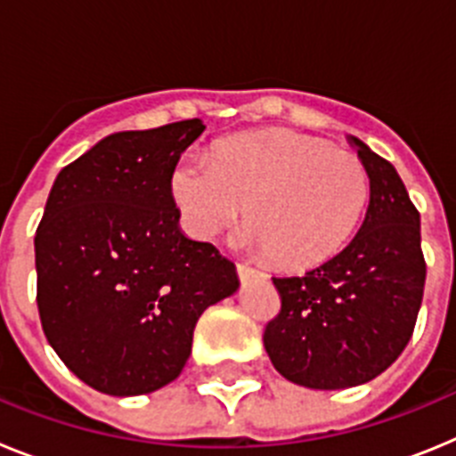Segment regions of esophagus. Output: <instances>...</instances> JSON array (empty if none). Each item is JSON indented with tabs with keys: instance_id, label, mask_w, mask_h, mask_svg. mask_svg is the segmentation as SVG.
<instances>
[{
	"instance_id": "34e87169",
	"label": "esophagus",
	"mask_w": 456,
	"mask_h": 456,
	"mask_svg": "<svg viewBox=\"0 0 456 456\" xmlns=\"http://www.w3.org/2000/svg\"><path fill=\"white\" fill-rule=\"evenodd\" d=\"M237 276H240L241 281H251V278H263L265 272H260V269L256 267H248V265H237Z\"/></svg>"
}]
</instances>
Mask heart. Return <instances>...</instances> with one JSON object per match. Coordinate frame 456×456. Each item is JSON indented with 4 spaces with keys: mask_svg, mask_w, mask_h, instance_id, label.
<instances>
[{
    "mask_svg": "<svg viewBox=\"0 0 456 456\" xmlns=\"http://www.w3.org/2000/svg\"><path fill=\"white\" fill-rule=\"evenodd\" d=\"M171 199L193 240H212L247 208L241 247L285 269H308L352 240L368 208L370 178L352 152L273 130L224 141L212 159H180Z\"/></svg>",
    "mask_w": 456,
    "mask_h": 456,
    "instance_id": "1",
    "label": "heart"
}]
</instances>
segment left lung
Masks as SVG:
<instances>
[{
	"instance_id": "8db88e82",
	"label": "left lung",
	"mask_w": 456,
	"mask_h": 456,
	"mask_svg": "<svg viewBox=\"0 0 456 456\" xmlns=\"http://www.w3.org/2000/svg\"><path fill=\"white\" fill-rule=\"evenodd\" d=\"M349 143L370 178L363 225L320 267L272 278L281 313L263 336L273 368L315 390L352 388L390 368L411 340L425 289L420 212L393 164L356 136Z\"/></svg>"
}]
</instances>
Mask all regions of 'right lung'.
Wrapping results in <instances>:
<instances>
[{
	"label": "right lung",
	"instance_id": "right-lung-1",
	"mask_svg": "<svg viewBox=\"0 0 456 456\" xmlns=\"http://www.w3.org/2000/svg\"><path fill=\"white\" fill-rule=\"evenodd\" d=\"M199 118L104 136L61 168L36 231V301L47 342L100 393L178 379L193 326L237 288L235 265L180 231L171 173Z\"/></svg>",
	"mask_w": 456,
	"mask_h": 456
}]
</instances>
